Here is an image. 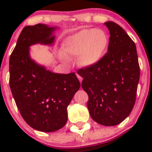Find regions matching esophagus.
I'll return each instance as SVG.
<instances>
[{
	"instance_id": "34e87169",
	"label": "esophagus",
	"mask_w": 152,
	"mask_h": 152,
	"mask_svg": "<svg viewBox=\"0 0 152 152\" xmlns=\"http://www.w3.org/2000/svg\"><path fill=\"white\" fill-rule=\"evenodd\" d=\"M77 75V78H78V80H80V83L82 82V77H80V75H77H77Z\"/></svg>"
}]
</instances>
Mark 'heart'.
I'll return each instance as SVG.
<instances>
[{"mask_svg": "<svg viewBox=\"0 0 152 152\" xmlns=\"http://www.w3.org/2000/svg\"><path fill=\"white\" fill-rule=\"evenodd\" d=\"M109 36L102 29H84L70 36L64 43V52L78 57V62L84 67L97 64L104 56L109 45Z\"/></svg>", "mask_w": 152, "mask_h": 152, "instance_id": "b5f03b06", "label": "heart"}]
</instances>
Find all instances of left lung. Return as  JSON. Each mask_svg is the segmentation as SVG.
<instances>
[{
    "label": "left lung",
    "mask_w": 152,
    "mask_h": 152,
    "mask_svg": "<svg viewBox=\"0 0 152 152\" xmlns=\"http://www.w3.org/2000/svg\"><path fill=\"white\" fill-rule=\"evenodd\" d=\"M108 50L97 64L80 68L83 90L88 95L90 115L103 126L119 124L132 110L140 76L135 44L124 29L113 22Z\"/></svg>",
    "instance_id": "1"
}]
</instances>
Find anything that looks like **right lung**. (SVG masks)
<instances>
[{"mask_svg":"<svg viewBox=\"0 0 152 152\" xmlns=\"http://www.w3.org/2000/svg\"><path fill=\"white\" fill-rule=\"evenodd\" d=\"M55 29L40 23L24 27L9 62V84L21 116L32 128L45 132L66 124L67 107L80 87L75 72L52 73L29 58L31 45L54 42Z\"/></svg>","mask_w":152,"mask_h":152,"instance_id":"1","label":"right lung"}]
</instances>
